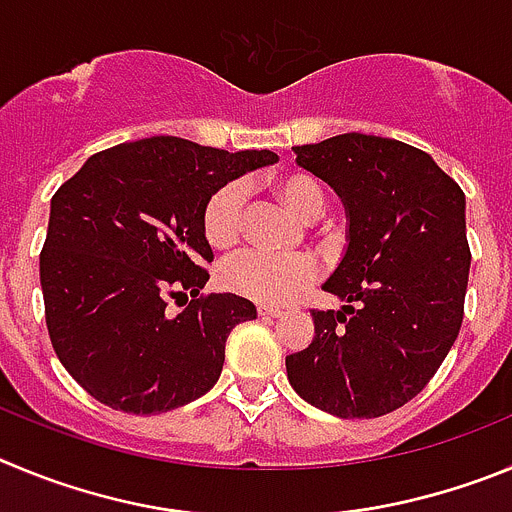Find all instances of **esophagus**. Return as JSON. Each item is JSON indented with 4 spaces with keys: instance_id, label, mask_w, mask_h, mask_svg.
<instances>
[{
    "instance_id": "esophagus-1",
    "label": "esophagus",
    "mask_w": 512,
    "mask_h": 512,
    "mask_svg": "<svg viewBox=\"0 0 512 512\" xmlns=\"http://www.w3.org/2000/svg\"><path fill=\"white\" fill-rule=\"evenodd\" d=\"M280 308L278 306H257V316H260V319H278L280 316Z\"/></svg>"
}]
</instances>
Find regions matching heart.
<instances>
[{"mask_svg":"<svg viewBox=\"0 0 512 512\" xmlns=\"http://www.w3.org/2000/svg\"><path fill=\"white\" fill-rule=\"evenodd\" d=\"M273 193L303 219L324 211L326 193L321 183L301 170H290L270 183ZM247 209V186L227 181L206 199L201 211V232L214 250L227 252L242 239ZM319 265L311 255H270L247 250L229 257L219 267V285L234 296L257 303H285L316 280Z\"/></svg>","mask_w":512,"mask_h":512,"instance_id":"1","label":"heart"}]
</instances>
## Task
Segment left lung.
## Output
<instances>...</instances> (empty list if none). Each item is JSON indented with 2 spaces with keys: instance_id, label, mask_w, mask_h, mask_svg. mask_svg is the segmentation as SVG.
I'll return each mask as SVG.
<instances>
[{
  "instance_id": "obj_1",
  "label": "left lung",
  "mask_w": 512,
  "mask_h": 512,
  "mask_svg": "<svg viewBox=\"0 0 512 512\" xmlns=\"http://www.w3.org/2000/svg\"><path fill=\"white\" fill-rule=\"evenodd\" d=\"M293 150L342 196L349 245L324 283L347 306L313 308L316 334L285 357L288 380L331 416H385L426 388L462 329L464 191L431 155L388 137L347 132Z\"/></svg>"
}]
</instances>
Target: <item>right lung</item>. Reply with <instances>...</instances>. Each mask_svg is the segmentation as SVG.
<instances>
[{"mask_svg":"<svg viewBox=\"0 0 512 512\" xmlns=\"http://www.w3.org/2000/svg\"><path fill=\"white\" fill-rule=\"evenodd\" d=\"M275 160L147 137L91 155L55 191L40 252L45 324L91 398L150 416L214 388L227 336L257 311L234 293H199L214 260L201 211L222 183Z\"/></svg>","mask_w":512,"mask_h":512,"instance_id":"add662e5","label":"right lung"}]
</instances>
